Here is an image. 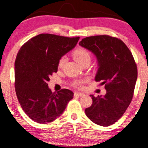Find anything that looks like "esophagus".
<instances>
[{"label":"esophagus","instance_id":"34e87169","mask_svg":"<svg viewBox=\"0 0 148 148\" xmlns=\"http://www.w3.org/2000/svg\"><path fill=\"white\" fill-rule=\"evenodd\" d=\"M84 94L81 92H74V95H77V96H83Z\"/></svg>","mask_w":148,"mask_h":148}]
</instances>
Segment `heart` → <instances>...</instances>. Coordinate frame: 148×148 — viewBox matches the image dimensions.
<instances>
[{"instance_id":"heart-1","label":"heart","mask_w":148,"mask_h":148,"mask_svg":"<svg viewBox=\"0 0 148 148\" xmlns=\"http://www.w3.org/2000/svg\"><path fill=\"white\" fill-rule=\"evenodd\" d=\"M73 58L79 64H82L86 62H90V53L89 51L86 48H82V47H79L77 48V49L74 50L72 53ZM64 58H61L59 62H58V67L62 68L64 65ZM85 83V81L84 80H77L76 82H74V86L75 87L82 88L84 86V84Z\"/></svg>"}]
</instances>
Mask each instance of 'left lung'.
I'll return each instance as SVG.
<instances>
[{
    "instance_id": "left-lung-1",
    "label": "left lung",
    "mask_w": 148,
    "mask_h": 148,
    "mask_svg": "<svg viewBox=\"0 0 148 148\" xmlns=\"http://www.w3.org/2000/svg\"><path fill=\"white\" fill-rule=\"evenodd\" d=\"M79 45L97 57L99 68L95 80L102 81L107 90L103 97L90 95L92 103L85 110L86 114L95 124L110 126L123 116L132 100L138 77L136 63L129 48L116 37H86Z\"/></svg>"
}]
</instances>
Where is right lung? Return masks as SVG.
<instances>
[{
    "label": "right lung",
    "mask_w": 148,
    "mask_h": 148,
    "mask_svg": "<svg viewBox=\"0 0 148 148\" xmlns=\"http://www.w3.org/2000/svg\"><path fill=\"white\" fill-rule=\"evenodd\" d=\"M79 37L40 34L27 40L19 49L14 62V87L22 110L38 124L52 122L73 98L72 91L52 92L49 77L58 71L61 57L77 45Z\"/></svg>",
    "instance_id": "1"
}]
</instances>
